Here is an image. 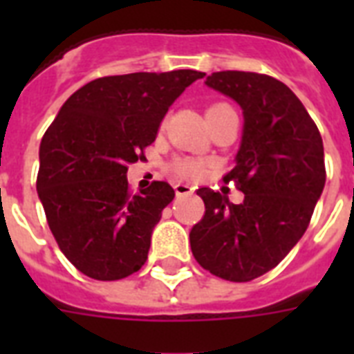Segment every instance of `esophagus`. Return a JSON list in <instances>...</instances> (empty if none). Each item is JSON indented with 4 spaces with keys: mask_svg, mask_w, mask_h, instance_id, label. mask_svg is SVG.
<instances>
[{
    "mask_svg": "<svg viewBox=\"0 0 354 354\" xmlns=\"http://www.w3.org/2000/svg\"><path fill=\"white\" fill-rule=\"evenodd\" d=\"M174 191H176V196H189V194L194 193V187H191L187 183H176Z\"/></svg>",
    "mask_w": 354,
    "mask_h": 354,
    "instance_id": "34e87169",
    "label": "esophagus"
}]
</instances>
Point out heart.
<instances>
[{"mask_svg": "<svg viewBox=\"0 0 354 354\" xmlns=\"http://www.w3.org/2000/svg\"><path fill=\"white\" fill-rule=\"evenodd\" d=\"M227 104H224V102H216V104H211L209 108H207V119H211L213 115H216V113L224 112V110H227ZM205 171V165L202 163V161L198 160H191V158H182V160H176L174 163H172V172L176 174L178 178H183V180H194V178L202 176Z\"/></svg>", "mask_w": 354, "mask_h": 354, "instance_id": "heart-1", "label": "heart"}]
</instances>
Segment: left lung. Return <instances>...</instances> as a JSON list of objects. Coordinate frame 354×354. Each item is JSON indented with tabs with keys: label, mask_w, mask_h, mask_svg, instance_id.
Listing matches in <instances>:
<instances>
[{
	"label": "left lung",
	"mask_w": 354,
	"mask_h": 354,
	"mask_svg": "<svg viewBox=\"0 0 354 354\" xmlns=\"http://www.w3.org/2000/svg\"><path fill=\"white\" fill-rule=\"evenodd\" d=\"M205 84L244 113L236 165L224 176L244 200L198 189L205 213L189 233L191 250L213 275L246 283L275 268L307 232L325 185L324 141L301 101L274 77L216 71Z\"/></svg>",
	"instance_id": "left-lung-1"
}]
</instances>
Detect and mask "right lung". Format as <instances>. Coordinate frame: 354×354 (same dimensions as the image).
I'll use <instances>...</instances> for the list:
<instances>
[{"label":"right lung","instance_id":"1","mask_svg":"<svg viewBox=\"0 0 354 354\" xmlns=\"http://www.w3.org/2000/svg\"><path fill=\"white\" fill-rule=\"evenodd\" d=\"M204 75L178 69L91 80L44 133L36 189L47 224L69 263L91 279H122L147 261L174 189L152 182L132 194L128 165L143 160L169 106Z\"/></svg>","mask_w":354,"mask_h":354}]
</instances>
